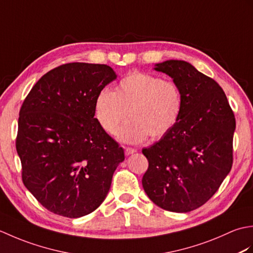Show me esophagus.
<instances>
[{"label": "esophagus", "mask_w": 253, "mask_h": 253, "mask_svg": "<svg viewBox=\"0 0 253 253\" xmlns=\"http://www.w3.org/2000/svg\"><path fill=\"white\" fill-rule=\"evenodd\" d=\"M136 152V149H132V148H125V154L126 155H130L132 153Z\"/></svg>", "instance_id": "1"}]
</instances>
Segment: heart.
Returning a JSON list of instances; mask_svg holds the SVG:
<instances>
[{
    "mask_svg": "<svg viewBox=\"0 0 253 253\" xmlns=\"http://www.w3.org/2000/svg\"><path fill=\"white\" fill-rule=\"evenodd\" d=\"M182 111V94L173 82L146 73L133 72L114 89L102 90L94 100V116L100 127L114 135L118 126L130 118L117 133L120 140L139 143L148 136L158 139L178 123Z\"/></svg>",
    "mask_w": 253,
    "mask_h": 253,
    "instance_id": "obj_1",
    "label": "heart"
}]
</instances>
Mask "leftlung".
Masks as SVG:
<instances>
[{
  "mask_svg": "<svg viewBox=\"0 0 253 253\" xmlns=\"http://www.w3.org/2000/svg\"><path fill=\"white\" fill-rule=\"evenodd\" d=\"M154 69L178 85L182 111L173 129L142 149L149 162L142 186L158 207L190 212L211 199L232 169L235 116L219 84L190 63L169 60Z\"/></svg>",
  "mask_w": 253,
  "mask_h": 253,
  "instance_id": "1",
  "label": "left lung"
}]
</instances>
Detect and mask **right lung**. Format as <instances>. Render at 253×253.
I'll return each mask as SVG.
<instances>
[{
  "instance_id": "1",
  "label": "right lung",
  "mask_w": 253,
  "mask_h": 253,
  "mask_svg": "<svg viewBox=\"0 0 253 253\" xmlns=\"http://www.w3.org/2000/svg\"><path fill=\"white\" fill-rule=\"evenodd\" d=\"M116 77L104 64H64L38 80L21 105L16 150L23 182L57 215L77 218L98 209L125 160L94 118L95 96Z\"/></svg>"
}]
</instances>
